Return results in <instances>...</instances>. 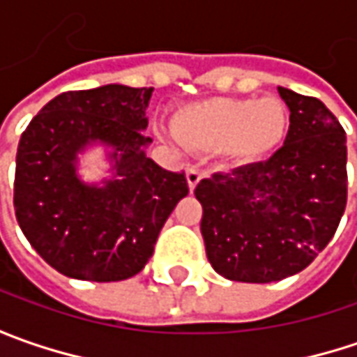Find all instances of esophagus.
<instances>
[{"label":"esophagus","mask_w":357,"mask_h":357,"mask_svg":"<svg viewBox=\"0 0 357 357\" xmlns=\"http://www.w3.org/2000/svg\"><path fill=\"white\" fill-rule=\"evenodd\" d=\"M200 178H202V172H200L197 167H188V169H186V183H188L190 192L197 188V185L200 183Z\"/></svg>","instance_id":"esophagus-1"}]
</instances>
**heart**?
Returning <instances> with one entry per match:
<instances>
[{
  "label": "heart",
  "instance_id": "obj_1",
  "mask_svg": "<svg viewBox=\"0 0 357 357\" xmlns=\"http://www.w3.org/2000/svg\"><path fill=\"white\" fill-rule=\"evenodd\" d=\"M288 113L276 97H213L181 107L174 115L178 143L199 153H220L240 162L268 157L284 141Z\"/></svg>",
  "mask_w": 357,
  "mask_h": 357
}]
</instances>
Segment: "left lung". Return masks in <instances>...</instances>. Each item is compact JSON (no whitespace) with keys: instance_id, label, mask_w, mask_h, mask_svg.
<instances>
[{"instance_id":"1","label":"left lung","mask_w":357,"mask_h":357,"mask_svg":"<svg viewBox=\"0 0 357 357\" xmlns=\"http://www.w3.org/2000/svg\"><path fill=\"white\" fill-rule=\"evenodd\" d=\"M278 93L290 109L280 149L195 188L208 262L228 280L266 284L298 274L328 246L346 211V130L320 99Z\"/></svg>"}]
</instances>
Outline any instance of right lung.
Here are the masks:
<instances>
[{
	"instance_id": "obj_1",
	"label": "right lung",
	"mask_w": 357,
	"mask_h": 357,
	"mask_svg": "<svg viewBox=\"0 0 357 357\" xmlns=\"http://www.w3.org/2000/svg\"><path fill=\"white\" fill-rule=\"evenodd\" d=\"M153 87L103 85L51 99L21 135L13 206L37 254L69 278L127 280L155 250L158 232L188 195L185 172L146 157ZM112 149L114 176L87 185L76 155L89 144Z\"/></svg>"
}]
</instances>
